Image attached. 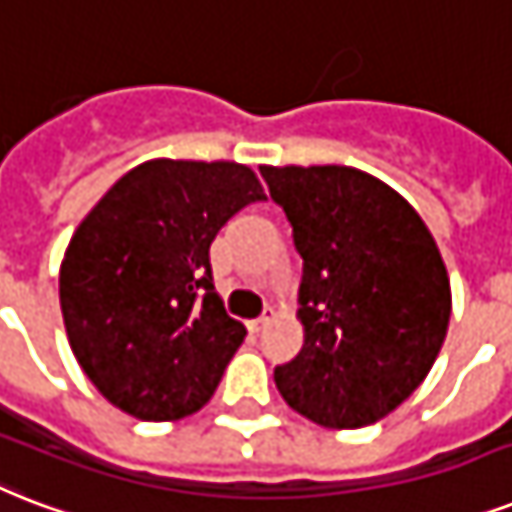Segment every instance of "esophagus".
Segmentation results:
<instances>
[{
	"instance_id": "34e87169",
	"label": "esophagus",
	"mask_w": 512,
	"mask_h": 512,
	"mask_svg": "<svg viewBox=\"0 0 512 512\" xmlns=\"http://www.w3.org/2000/svg\"><path fill=\"white\" fill-rule=\"evenodd\" d=\"M272 320H275V310H272V307H267L261 318L251 320V331H256V334H259V331H264V328H267L269 323H272Z\"/></svg>"
}]
</instances>
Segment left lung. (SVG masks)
Instances as JSON below:
<instances>
[{
    "mask_svg": "<svg viewBox=\"0 0 512 512\" xmlns=\"http://www.w3.org/2000/svg\"><path fill=\"white\" fill-rule=\"evenodd\" d=\"M304 259V347L275 368L285 403L315 425H374L417 390L446 339L449 272L392 186L347 165H261Z\"/></svg>",
    "mask_w": 512,
    "mask_h": 512,
    "instance_id": "8db88e82",
    "label": "left lung"
}]
</instances>
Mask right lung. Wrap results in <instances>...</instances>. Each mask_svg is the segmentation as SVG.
<instances>
[{
    "mask_svg": "<svg viewBox=\"0 0 512 512\" xmlns=\"http://www.w3.org/2000/svg\"><path fill=\"white\" fill-rule=\"evenodd\" d=\"M267 200L240 162L149 160L87 213L61 261L71 352L112 406L144 422L200 411L245 339L213 288L211 243Z\"/></svg>",
    "mask_w": 512,
    "mask_h": 512,
    "instance_id": "1",
    "label": "right lung"
}]
</instances>
